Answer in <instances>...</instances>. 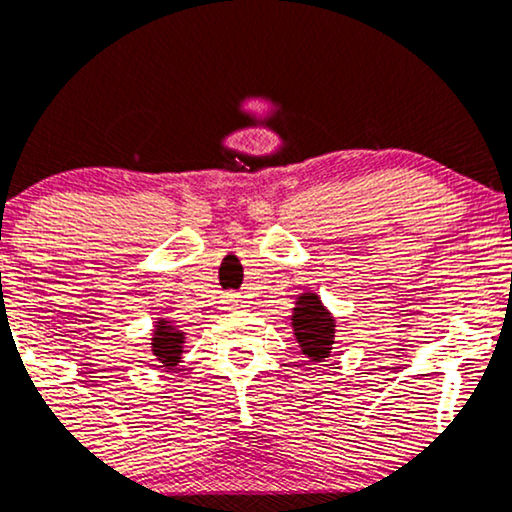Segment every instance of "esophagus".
<instances>
[{"label": "esophagus", "mask_w": 512, "mask_h": 512, "mask_svg": "<svg viewBox=\"0 0 512 512\" xmlns=\"http://www.w3.org/2000/svg\"><path fill=\"white\" fill-rule=\"evenodd\" d=\"M226 303L231 305V308H240V305H243V296H238V293H231V296H226Z\"/></svg>", "instance_id": "1"}]
</instances>
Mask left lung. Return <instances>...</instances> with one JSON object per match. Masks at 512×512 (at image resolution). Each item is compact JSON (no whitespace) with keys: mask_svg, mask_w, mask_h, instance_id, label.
I'll use <instances>...</instances> for the list:
<instances>
[{"mask_svg":"<svg viewBox=\"0 0 512 512\" xmlns=\"http://www.w3.org/2000/svg\"><path fill=\"white\" fill-rule=\"evenodd\" d=\"M293 334L303 356L320 363L330 356L334 344V317L315 293H301L293 308Z\"/></svg>","mask_w":512,"mask_h":512,"instance_id":"obj_1","label":"left lung"}]
</instances>
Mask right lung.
<instances>
[{
	"instance_id": "obj_1",
	"label": "right lung",
	"mask_w": 512,
	"mask_h": 512,
	"mask_svg": "<svg viewBox=\"0 0 512 512\" xmlns=\"http://www.w3.org/2000/svg\"><path fill=\"white\" fill-rule=\"evenodd\" d=\"M182 344H185V332L175 330L173 322L158 320L154 327V339H151V351L166 368H175L180 363Z\"/></svg>"
}]
</instances>
